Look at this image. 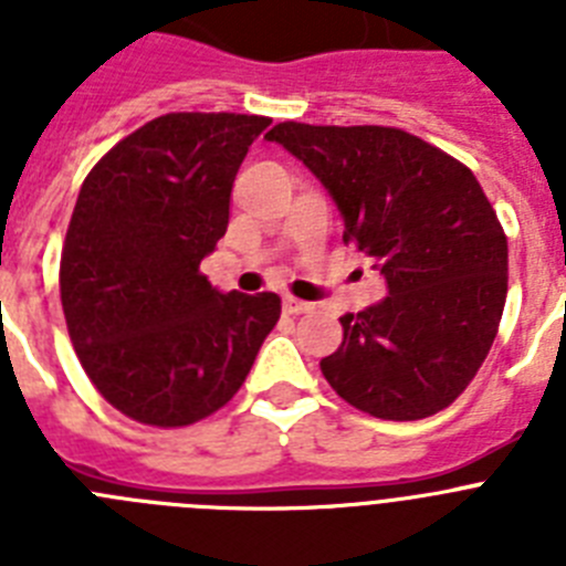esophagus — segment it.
Instances as JSON below:
<instances>
[{
    "label": "esophagus",
    "instance_id": "34e87169",
    "mask_svg": "<svg viewBox=\"0 0 566 566\" xmlns=\"http://www.w3.org/2000/svg\"><path fill=\"white\" fill-rule=\"evenodd\" d=\"M283 312H286V314H306V312H312V303H306V300H297V297H286V300H283Z\"/></svg>",
    "mask_w": 566,
    "mask_h": 566
}]
</instances>
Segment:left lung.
I'll list each match as a JSON object with an SVG mask.
<instances>
[{
    "mask_svg": "<svg viewBox=\"0 0 566 566\" xmlns=\"http://www.w3.org/2000/svg\"><path fill=\"white\" fill-rule=\"evenodd\" d=\"M297 155L343 212V240L385 280L377 306L343 314L319 371L357 411L411 422L439 413L488 357L507 297V234L476 175L397 127L283 122L266 133Z\"/></svg>",
    "mask_w": 566,
    "mask_h": 566,
    "instance_id": "obj_1",
    "label": "left lung"
}]
</instances>
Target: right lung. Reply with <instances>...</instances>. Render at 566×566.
<instances>
[{
	"mask_svg": "<svg viewBox=\"0 0 566 566\" xmlns=\"http://www.w3.org/2000/svg\"><path fill=\"white\" fill-rule=\"evenodd\" d=\"M266 115H158L87 172L62 247L70 343L115 411L187 428L240 391L280 319L274 292H214L201 260Z\"/></svg>",
	"mask_w": 566,
	"mask_h": 566,
	"instance_id": "obj_1",
	"label": "right lung"
}]
</instances>
